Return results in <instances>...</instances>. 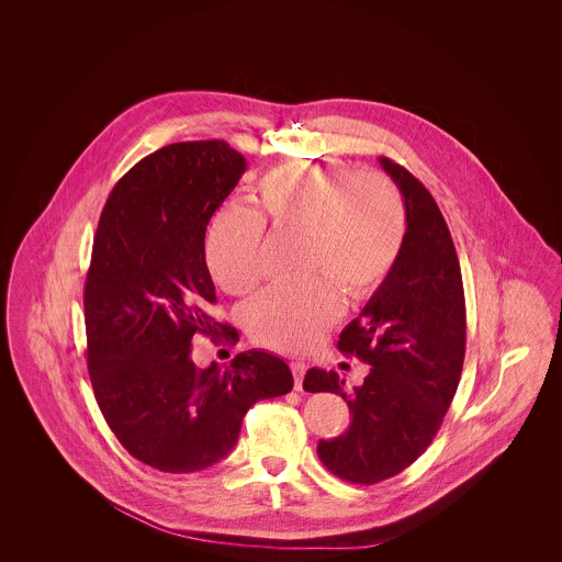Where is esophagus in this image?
I'll return each mask as SVG.
<instances>
[{"label": "esophagus", "instance_id": "esophagus-1", "mask_svg": "<svg viewBox=\"0 0 562 562\" xmlns=\"http://www.w3.org/2000/svg\"><path fill=\"white\" fill-rule=\"evenodd\" d=\"M291 371H293L294 376V390H301L303 387V376H305V371H307L305 362L294 360V362H291Z\"/></svg>", "mask_w": 562, "mask_h": 562}]
</instances>
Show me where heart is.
<instances>
[{
	"mask_svg": "<svg viewBox=\"0 0 562 562\" xmlns=\"http://www.w3.org/2000/svg\"><path fill=\"white\" fill-rule=\"evenodd\" d=\"M261 211L284 232L303 236L307 284L273 286L246 307L255 341L282 351L314 348L344 312V299H364L385 282L406 240V206L381 175L344 164H284L259 181ZM266 221L255 209L229 202L206 234V266L229 294H246L261 280Z\"/></svg>",
	"mask_w": 562,
	"mask_h": 562,
	"instance_id": "1",
	"label": "heart"
}]
</instances>
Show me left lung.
Returning a JSON list of instances; mask_svg holds the SVG:
<instances>
[{
	"mask_svg": "<svg viewBox=\"0 0 562 562\" xmlns=\"http://www.w3.org/2000/svg\"><path fill=\"white\" fill-rule=\"evenodd\" d=\"M401 189L406 240L398 263L374 291L337 348L371 364L346 392L335 371L310 369L307 392L348 402L346 434L318 442L322 463L344 481L374 484L424 453L449 411L465 356V299L451 232L436 200L401 164L379 158Z\"/></svg>",
	"mask_w": 562,
	"mask_h": 562,
	"instance_id": "8db88e82",
	"label": "left lung"
}]
</instances>
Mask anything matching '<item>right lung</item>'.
<instances>
[{"instance_id":"right-lung-1","label":"right lung","mask_w":562,"mask_h":562,"mask_svg":"<svg viewBox=\"0 0 562 562\" xmlns=\"http://www.w3.org/2000/svg\"><path fill=\"white\" fill-rule=\"evenodd\" d=\"M246 160L225 140H189L143 158L111 189L86 276L88 373L109 428L138 461L170 474L229 453L255 402L293 390L263 349L198 369L195 335L234 339L216 301L204 238Z\"/></svg>"}]
</instances>
